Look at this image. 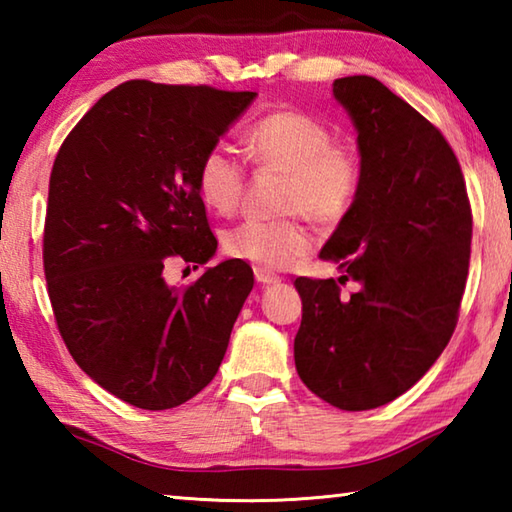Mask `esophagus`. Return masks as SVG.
Wrapping results in <instances>:
<instances>
[{"instance_id": "34e87169", "label": "esophagus", "mask_w": 512, "mask_h": 512, "mask_svg": "<svg viewBox=\"0 0 512 512\" xmlns=\"http://www.w3.org/2000/svg\"><path fill=\"white\" fill-rule=\"evenodd\" d=\"M255 280L259 284H277L282 280V277L271 273V271H266V268H262V266H255Z\"/></svg>"}]
</instances>
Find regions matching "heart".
Listing matches in <instances>:
<instances>
[{
  "mask_svg": "<svg viewBox=\"0 0 512 512\" xmlns=\"http://www.w3.org/2000/svg\"><path fill=\"white\" fill-rule=\"evenodd\" d=\"M248 158L262 171L287 176L280 207L289 219H248L225 232L223 250L262 268H287L311 248L303 216L320 228H336L352 214L366 183V160L357 144L334 140L332 126L300 110H271L244 135ZM196 189L207 207L232 214L244 201L246 169L223 146L203 153Z\"/></svg>",
  "mask_w": 512,
  "mask_h": 512,
  "instance_id": "b5f03b06",
  "label": "heart"
}]
</instances>
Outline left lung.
I'll return each mask as SVG.
<instances>
[{"label": "left lung", "mask_w": 512, "mask_h": 512, "mask_svg": "<svg viewBox=\"0 0 512 512\" xmlns=\"http://www.w3.org/2000/svg\"><path fill=\"white\" fill-rule=\"evenodd\" d=\"M334 97L359 131L366 183L320 250L339 264V280H296L293 357L320 400L368 411L409 391L452 339L472 207L452 146L418 110L372 76L336 79Z\"/></svg>", "instance_id": "1"}]
</instances>
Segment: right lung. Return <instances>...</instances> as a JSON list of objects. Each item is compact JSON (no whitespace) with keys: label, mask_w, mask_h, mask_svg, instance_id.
<instances>
[{"label":"right lung","mask_w":512,"mask_h":512,"mask_svg":"<svg viewBox=\"0 0 512 512\" xmlns=\"http://www.w3.org/2000/svg\"><path fill=\"white\" fill-rule=\"evenodd\" d=\"M253 99L126 81L54 160L42 262L58 332L85 375L137 409H173L210 384L253 289L241 259L164 282L173 259L198 268L214 255L196 169Z\"/></svg>","instance_id":"add662e5"}]
</instances>
